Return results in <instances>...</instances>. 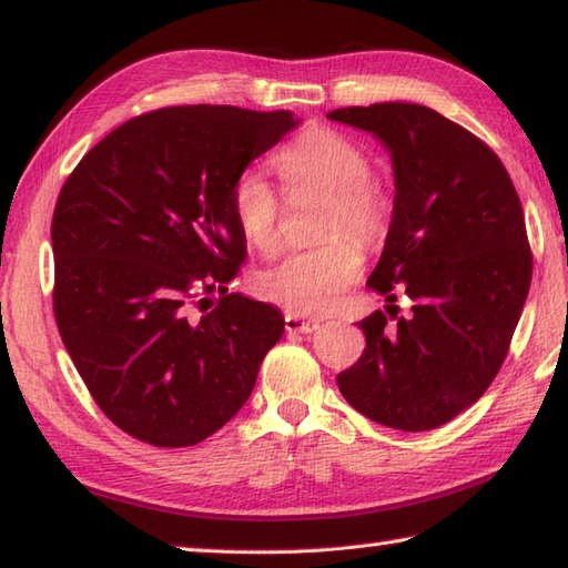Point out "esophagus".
I'll return each instance as SVG.
<instances>
[{"instance_id": "esophagus-1", "label": "esophagus", "mask_w": 568, "mask_h": 568, "mask_svg": "<svg viewBox=\"0 0 568 568\" xmlns=\"http://www.w3.org/2000/svg\"><path fill=\"white\" fill-rule=\"evenodd\" d=\"M317 327H320L317 320H305L295 315V312H287L285 315V329L291 334H312Z\"/></svg>"}]
</instances>
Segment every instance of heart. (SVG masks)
Returning <instances> with one entry per match:
<instances>
[{
    "label": "heart",
    "instance_id": "b5f03b06",
    "mask_svg": "<svg viewBox=\"0 0 568 568\" xmlns=\"http://www.w3.org/2000/svg\"><path fill=\"white\" fill-rule=\"evenodd\" d=\"M275 168L291 185L327 195L320 234L324 244L295 251L256 275V293L297 315L329 312L364 268L358 246H373L390 224L393 202L371 178V159L356 141L332 129H310L275 155ZM232 212L241 236L261 253L281 246V202L261 173L246 171L234 180ZM349 239L346 240L345 236ZM355 240L352 242L351 239Z\"/></svg>",
    "mask_w": 568,
    "mask_h": 568
}]
</instances>
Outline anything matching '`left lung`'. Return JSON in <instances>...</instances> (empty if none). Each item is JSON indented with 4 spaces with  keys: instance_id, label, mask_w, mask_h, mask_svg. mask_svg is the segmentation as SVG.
<instances>
[{
    "instance_id": "obj_1",
    "label": "left lung",
    "mask_w": 568,
    "mask_h": 568,
    "mask_svg": "<svg viewBox=\"0 0 568 568\" xmlns=\"http://www.w3.org/2000/svg\"><path fill=\"white\" fill-rule=\"evenodd\" d=\"M376 136L395 175L393 220L368 287L414 307L358 327L366 348L336 376L378 425L425 432L474 405L498 376L532 281L520 197L484 141L425 104L378 102L327 114ZM390 315V314H389ZM392 316V315H390Z\"/></svg>"
}]
</instances>
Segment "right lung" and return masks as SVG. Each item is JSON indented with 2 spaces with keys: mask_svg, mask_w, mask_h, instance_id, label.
I'll list each match as a JSON object with an SVG mask.
<instances>
[{
  "mask_svg": "<svg viewBox=\"0 0 568 568\" xmlns=\"http://www.w3.org/2000/svg\"><path fill=\"white\" fill-rule=\"evenodd\" d=\"M297 124L293 112L163 106L106 134L60 190L58 332L94 403L134 439H207L283 336L281 310L226 293L246 258L232 187Z\"/></svg>",
  "mask_w": 568,
  "mask_h": 568,
  "instance_id": "obj_1",
  "label": "right lung"
}]
</instances>
